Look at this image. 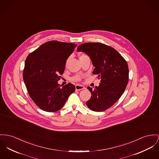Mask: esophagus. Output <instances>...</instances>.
Here are the masks:
<instances>
[{
  "mask_svg": "<svg viewBox=\"0 0 159 159\" xmlns=\"http://www.w3.org/2000/svg\"><path fill=\"white\" fill-rule=\"evenodd\" d=\"M75 89L76 90H81L83 89H84L85 87L84 85H75Z\"/></svg>",
  "mask_w": 159,
  "mask_h": 159,
  "instance_id": "34e87169",
  "label": "esophagus"
}]
</instances>
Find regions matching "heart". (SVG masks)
<instances>
[{"mask_svg": "<svg viewBox=\"0 0 159 159\" xmlns=\"http://www.w3.org/2000/svg\"><path fill=\"white\" fill-rule=\"evenodd\" d=\"M85 56H86V55H84V54H81V55H80V59H81V58L84 57ZM67 61H66V64L67 63ZM81 76H80V75H76V76H74V77L73 78V80H74V81H80V80H81Z\"/></svg>", "mask_w": 159, "mask_h": 159, "instance_id": "obj_1", "label": "heart"}]
</instances>
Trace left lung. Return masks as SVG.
Masks as SVG:
<instances>
[{"label": "left lung", "mask_w": 159, "mask_h": 159, "mask_svg": "<svg viewBox=\"0 0 159 159\" xmlns=\"http://www.w3.org/2000/svg\"><path fill=\"white\" fill-rule=\"evenodd\" d=\"M78 52L86 53L95 69L93 74L101 80L91 92L87 106L95 111H102L113 106L124 93L128 82L129 71L127 61L114 48L101 43H85L80 45Z\"/></svg>", "instance_id": "8db88e82"}]
</instances>
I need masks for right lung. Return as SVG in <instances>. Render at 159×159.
I'll use <instances>...</instances> for the list:
<instances>
[{"instance_id": "add662e5", "label": "right lung", "mask_w": 159, "mask_h": 159, "mask_svg": "<svg viewBox=\"0 0 159 159\" xmlns=\"http://www.w3.org/2000/svg\"><path fill=\"white\" fill-rule=\"evenodd\" d=\"M76 46L74 43L51 41L42 44L26 58L23 81L33 101L43 110H60L74 92V85L68 83L61 87L58 81Z\"/></svg>"}]
</instances>
